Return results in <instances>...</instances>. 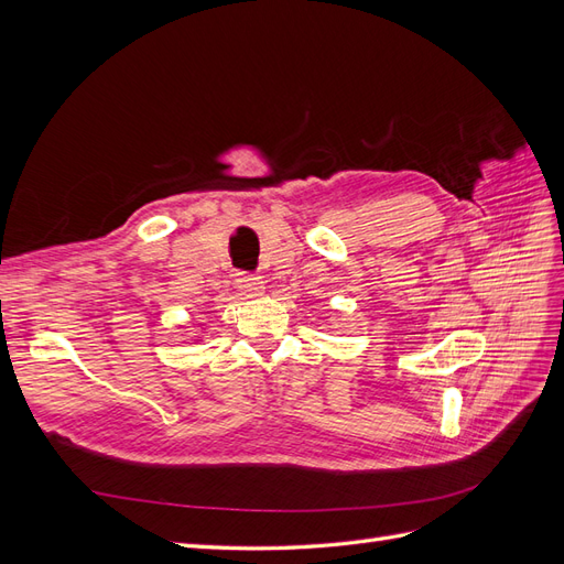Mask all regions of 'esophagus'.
<instances>
[{
  "label": "esophagus",
  "mask_w": 564,
  "mask_h": 564,
  "mask_svg": "<svg viewBox=\"0 0 564 564\" xmlns=\"http://www.w3.org/2000/svg\"><path fill=\"white\" fill-rule=\"evenodd\" d=\"M235 284L245 296H259L263 292V280L259 275H249V272H240Z\"/></svg>",
  "instance_id": "esophagus-1"
}]
</instances>
